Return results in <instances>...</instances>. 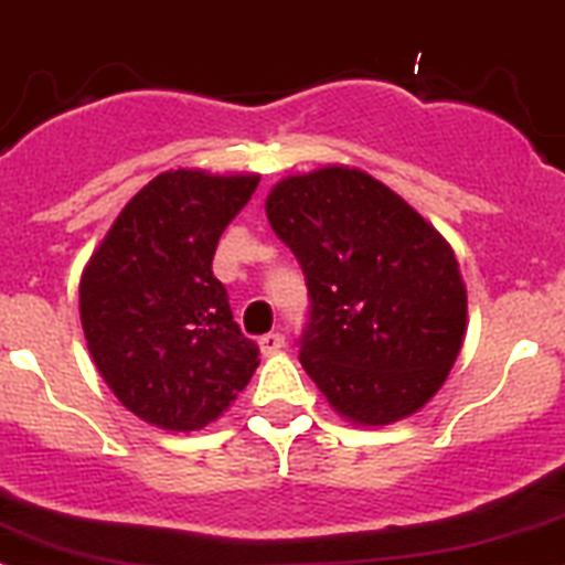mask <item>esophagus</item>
<instances>
[{"label":"esophagus","instance_id":"1","mask_svg":"<svg viewBox=\"0 0 565 565\" xmlns=\"http://www.w3.org/2000/svg\"><path fill=\"white\" fill-rule=\"evenodd\" d=\"M258 345H262V351H265V354H276V351H281L284 348V334L270 331V334H265L262 340H258Z\"/></svg>","mask_w":565,"mask_h":565}]
</instances>
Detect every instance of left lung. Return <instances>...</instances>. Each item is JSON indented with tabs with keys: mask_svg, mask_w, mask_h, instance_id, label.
<instances>
[{
	"mask_svg": "<svg viewBox=\"0 0 565 565\" xmlns=\"http://www.w3.org/2000/svg\"><path fill=\"white\" fill-rule=\"evenodd\" d=\"M267 220L309 289L300 365L365 426L418 413L449 376L468 300L440 234L376 178L323 167L276 183Z\"/></svg>",
	"mask_w": 565,
	"mask_h": 565,
	"instance_id": "1",
	"label": "left lung"
}]
</instances>
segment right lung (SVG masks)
Returning a JSON list of instances; mask_svg holds the SVG:
<instances>
[{
	"label": "right lung",
	"mask_w": 565,
	"mask_h": 565,
	"mask_svg": "<svg viewBox=\"0 0 565 565\" xmlns=\"http://www.w3.org/2000/svg\"><path fill=\"white\" fill-rule=\"evenodd\" d=\"M258 175L172 170L152 178L92 256L81 320L99 376L161 429H203L258 367L211 258Z\"/></svg>",
	"instance_id": "1"
}]
</instances>
